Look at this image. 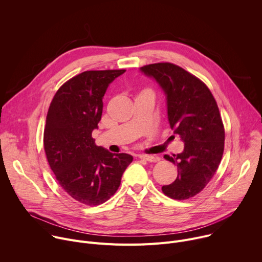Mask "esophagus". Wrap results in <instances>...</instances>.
<instances>
[{
	"label": "esophagus",
	"mask_w": 262,
	"mask_h": 262,
	"mask_svg": "<svg viewBox=\"0 0 262 262\" xmlns=\"http://www.w3.org/2000/svg\"><path fill=\"white\" fill-rule=\"evenodd\" d=\"M138 157L141 158V159L147 160L149 162H157V161H159V157L153 156V155H138Z\"/></svg>",
	"instance_id": "esophagus-1"
}]
</instances>
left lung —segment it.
Returning <instances> with one entry per match:
<instances>
[{
  "label": "left lung",
  "mask_w": 262,
  "mask_h": 262,
  "mask_svg": "<svg viewBox=\"0 0 262 262\" xmlns=\"http://www.w3.org/2000/svg\"><path fill=\"white\" fill-rule=\"evenodd\" d=\"M140 71L165 94L169 127L184 142L182 153L164 155L177 164L178 176L162 191L171 199L187 200L208 184L223 157L225 130L217 104L205 83L176 64L154 63Z\"/></svg>",
  "instance_id": "left-lung-1"
}]
</instances>
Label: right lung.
<instances>
[{
	"instance_id": "add662e5",
	"label": "right lung",
	"mask_w": 262,
	"mask_h": 262,
	"mask_svg": "<svg viewBox=\"0 0 262 262\" xmlns=\"http://www.w3.org/2000/svg\"><path fill=\"white\" fill-rule=\"evenodd\" d=\"M126 70L86 71L67 81L48 110L43 146L48 162L60 186L85 205L103 204L118 190L133 157L98 147L103 97L109 84Z\"/></svg>"
}]
</instances>
